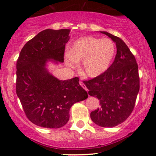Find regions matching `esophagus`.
<instances>
[{
    "label": "esophagus",
    "instance_id": "1",
    "mask_svg": "<svg viewBox=\"0 0 156 156\" xmlns=\"http://www.w3.org/2000/svg\"><path fill=\"white\" fill-rule=\"evenodd\" d=\"M79 84H80V86H81V87H83V88H84V89L85 90L87 91V87H85V85L84 84H83V83L82 82V81H80V82H79Z\"/></svg>",
    "mask_w": 156,
    "mask_h": 156
}]
</instances>
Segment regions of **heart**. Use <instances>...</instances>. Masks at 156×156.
I'll return each mask as SVG.
<instances>
[{
    "label": "heart",
    "instance_id": "heart-1",
    "mask_svg": "<svg viewBox=\"0 0 156 156\" xmlns=\"http://www.w3.org/2000/svg\"><path fill=\"white\" fill-rule=\"evenodd\" d=\"M115 54L116 45L112 39L88 36L81 37L72 44L65 60L71 68H76L78 61H83V73L87 77L96 78L109 69Z\"/></svg>",
    "mask_w": 156,
    "mask_h": 156
}]
</instances>
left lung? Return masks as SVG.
<instances>
[{
	"label": "left lung",
	"mask_w": 156,
	"mask_h": 156,
	"mask_svg": "<svg viewBox=\"0 0 156 156\" xmlns=\"http://www.w3.org/2000/svg\"><path fill=\"white\" fill-rule=\"evenodd\" d=\"M117 46L115 61L104 74L85 81L90 96L100 100V108L90 113L95 124L114 127L122 124L132 112L139 91V68L136 58L122 39L100 32Z\"/></svg>",
	"instance_id": "8db88e82"
}]
</instances>
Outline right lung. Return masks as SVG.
Wrapping results in <instances>:
<instances>
[{"label":"right lung","mask_w":156,"mask_h":156,"mask_svg":"<svg viewBox=\"0 0 156 156\" xmlns=\"http://www.w3.org/2000/svg\"><path fill=\"white\" fill-rule=\"evenodd\" d=\"M70 30L47 29L25 44L17 61L16 93L30 122L44 128L58 129L69 120L76 102L87 98L75 77L60 80L48 71L49 61H64Z\"/></svg>","instance_id":"right-lung-1"}]
</instances>
